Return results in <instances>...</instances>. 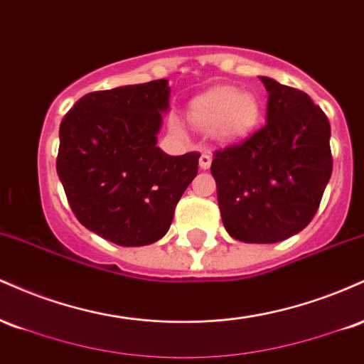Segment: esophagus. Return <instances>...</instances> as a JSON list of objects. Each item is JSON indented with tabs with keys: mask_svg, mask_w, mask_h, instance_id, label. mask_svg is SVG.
Returning <instances> with one entry per match:
<instances>
[{
	"mask_svg": "<svg viewBox=\"0 0 364 364\" xmlns=\"http://www.w3.org/2000/svg\"><path fill=\"white\" fill-rule=\"evenodd\" d=\"M200 168L202 169H208L210 168V164H212V157H210V154H202V156H200Z\"/></svg>",
	"mask_w": 364,
	"mask_h": 364,
	"instance_id": "34e87169",
	"label": "esophagus"
}]
</instances>
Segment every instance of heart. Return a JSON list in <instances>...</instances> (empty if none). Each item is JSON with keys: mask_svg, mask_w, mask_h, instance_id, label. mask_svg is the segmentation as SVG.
<instances>
[{"mask_svg": "<svg viewBox=\"0 0 364 364\" xmlns=\"http://www.w3.org/2000/svg\"><path fill=\"white\" fill-rule=\"evenodd\" d=\"M188 119L195 128L212 132L219 140H237L257 127L260 104L250 92L215 87L191 101Z\"/></svg>", "mask_w": 364, "mask_h": 364, "instance_id": "b5f03b06", "label": "heart"}]
</instances>
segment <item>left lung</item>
<instances>
[{"mask_svg": "<svg viewBox=\"0 0 364 364\" xmlns=\"http://www.w3.org/2000/svg\"><path fill=\"white\" fill-rule=\"evenodd\" d=\"M267 123L214 152L210 171L225 231L243 243H277L303 231L332 174L330 123L310 95L269 77Z\"/></svg>", "mask_w": 364, "mask_h": 364, "instance_id": "obj_1", "label": "left lung"}]
</instances>
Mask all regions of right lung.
<instances>
[{
	"label": "right lung",
	"mask_w": 364,
	"mask_h": 364,
	"mask_svg": "<svg viewBox=\"0 0 364 364\" xmlns=\"http://www.w3.org/2000/svg\"><path fill=\"white\" fill-rule=\"evenodd\" d=\"M168 80L83 95L60 124L56 171L82 225L119 246L152 245L198 173V152L157 147Z\"/></svg>",
	"instance_id": "obj_1"
}]
</instances>
